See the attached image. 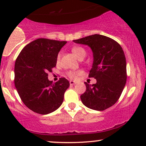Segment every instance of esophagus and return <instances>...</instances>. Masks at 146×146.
I'll return each mask as SVG.
<instances>
[{"label":"esophagus","instance_id":"esophagus-1","mask_svg":"<svg viewBox=\"0 0 146 146\" xmlns=\"http://www.w3.org/2000/svg\"><path fill=\"white\" fill-rule=\"evenodd\" d=\"M69 83H70V84L71 85H74L75 84V82L74 81H72V80H71V81L69 82Z\"/></svg>","mask_w":146,"mask_h":146}]
</instances>
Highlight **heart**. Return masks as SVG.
Segmentation results:
<instances>
[{
    "mask_svg": "<svg viewBox=\"0 0 146 146\" xmlns=\"http://www.w3.org/2000/svg\"><path fill=\"white\" fill-rule=\"evenodd\" d=\"M72 52L75 54V56L78 58H84L86 56V52L85 51V49L82 47H80V46H75L72 48ZM60 54L58 56V60H60ZM82 73L81 71H68L67 73V75L71 79H75L79 75H80Z\"/></svg>",
    "mask_w": 146,
    "mask_h": 146,
    "instance_id": "1",
    "label": "heart"
}]
</instances>
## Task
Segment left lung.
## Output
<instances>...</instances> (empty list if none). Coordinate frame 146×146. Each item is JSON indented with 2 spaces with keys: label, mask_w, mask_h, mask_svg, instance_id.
<instances>
[{
  "label": "left lung",
  "mask_w": 146,
  "mask_h": 146,
  "mask_svg": "<svg viewBox=\"0 0 146 146\" xmlns=\"http://www.w3.org/2000/svg\"><path fill=\"white\" fill-rule=\"evenodd\" d=\"M87 45L93 52L90 78L97 82H85L86 90L80 96L83 104L95 110H104L115 104L126 83V60L119 44L112 38L95 34L73 40Z\"/></svg>",
  "instance_id": "obj_1"
}]
</instances>
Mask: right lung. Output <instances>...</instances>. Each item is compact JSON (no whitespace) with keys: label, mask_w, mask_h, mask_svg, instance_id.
Segmentation results:
<instances>
[{"label":"right lung","mask_w":146,"mask_h":146,"mask_svg":"<svg viewBox=\"0 0 146 146\" xmlns=\"http://www.w3.org/2000/svg\"><path fill=\"white\" fill-rule=\"evenodd\" d=\"M66 41L38 38L23 48L15 62V86L25 105L35 113L47 115L62 105L69 82L62 78L53 83L48 72L56 66Z\"/></svg>","instance_id":"obj_1"}]
</instances>
